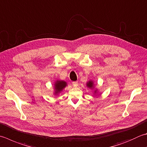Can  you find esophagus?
<instances>
[{
	"instance_id": "obj_1",
	"label": "esophagus",
	"mask_w": 147,
	"mask_h": 147,
	"mask_svg": "<svg viewBox=\"0 0 147 147\" xmlns=\"http://www.w3.org/2000/svg\"><path fill=\"white\" fill-rule=\"evenodd\" d=\"M73 85L74 87H77L78 85V82H73Z\"/></svg>"
}]
</instances>
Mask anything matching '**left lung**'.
Masks as SVG:
<instances>
[{"label":"left lung","instance_id":"8db88e82","mask_svg":"<svg viewBox=\"0 0 147 147\" xmlns=\"http://www.w3.org/2000/svg\"><path fill=\"white\" fill-rule=\"evenodd\" d=\"M86 86H87L88 88H90L92 90L93 94L95 96H97V95H98V94L99 93L98 89L96 88V86H95L94 82L93 81V80H88V81L87 82V83H86Z\"/></svg>","mask_w":147,"mask_h":147}]
</instances>
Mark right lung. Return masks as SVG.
<instances>
[{
	"label": "right lung",
	"mask_w": 147,
	"mask_h": 147,
	"mask_svg": "<svg viewBox=\"0 0 147 147\" xmlns=\"http://www.w3.org/2000/svg\"><path fill=\"white\" fill-rule=\"evenodd\" d=\"M54 88H53V95L55 96H59V94H60L67 86V83L64 80H57L55 82H54Z\"/></svg>",
	"instance_id": "right-lung-1"
}]
</instances>
